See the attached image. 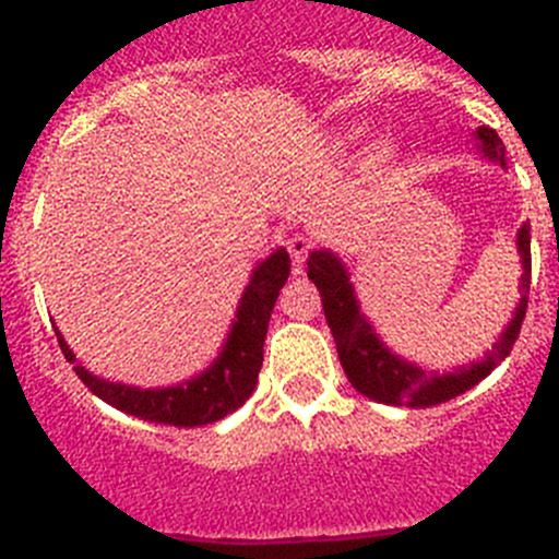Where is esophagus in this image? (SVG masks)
<instances>
[{"mask_svg":"<svg viewBox=\"0 0 559 559\" xmlns=\"http://www.w3.org/2000/svg\"><path fill=\"white\" fill-rule=\"evenodd\" d=\"M311 248H313V240L308 238V235H302V233H295L289 240H286V251H289L292 262H295L297 267L306 262L308 251H311Z\"/></svg>","mask_w":559,"mask_h":559,"instance_id":"1","label":"esophagus"}]
</instances>
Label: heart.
Instances as JSON below:
<instances>
[{
    "mask_svg": "<svg viewBox=\"0 0 559 559\" xmlns=\"http://www.w3.org/2000/svg\"><path fill=\"white\" fill-rule=\"evenodd\" d=\"M376 151H379V156H389V154H392V145H389V143H381L379 148H376Z\"/></svg>",
    "mask_w": 559,
    "mask_h": 559,
    "instance_id": "heart-1",
    "label": "heart"
}]
</instances>
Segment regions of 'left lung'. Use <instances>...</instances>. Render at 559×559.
<instances>
[{"instance_id":"1","label":"left lung","mask_w":559,"mask_h":559,"mask_svg":"<svg viewBox=\"0 0 559 559\" xmlns=\"http://www.w3.org/2000/svg\"><path fill=\"white\" fill-rule=\"evenodd\" d=\"M476 138L481 143V154L506 167V145L498 132L489 127H478ZM516 246L522 257V284H520V306L511 316L509 326L500 332L498 341L487 352L481 362L462 365L454 373H427L419 365L397 357L389 352L386 343L376 335L373 324L359 311L354 286L348 284V270L332 251H313L308 257V278L313 281L324 306L326 324L335 337L337 357H341L346 379L357 392L376 403L386 405H408V408H430V405L447 403L456 394L467 392L478 381L487 379L500 362L511 354L516 337H520L524 311H527L530 292V224H522L516 233Z\"/></svg>"}]
</instances>
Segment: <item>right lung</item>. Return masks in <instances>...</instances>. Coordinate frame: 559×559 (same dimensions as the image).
I'll return each mask as SVG.
<instances>
[{
    "label": "right lung",
    "mask_w": 559,
    "mask_h": 559,
    "mask_svg": "<svg viewBox=\"0 0 559 559\" xmlns=\"http://www.w3.org/2000/svg\"><path fill=\"white\" fill-rule=\"evenodd\" d=\"M289 267L292 262L286 248H278L253 267L222 354L213 359L211 368L178 386L140 389L99 379L78 362L72 348L67 346L61 332L53 326L61 354L67 357V362L75 365V373L83 384L123 414L173 427L213 425V421L238 411L257 389L270 313L278 300L281 286L289 278Z\"/></svg>",
    "instance_id": "1"
}]
</instances>
